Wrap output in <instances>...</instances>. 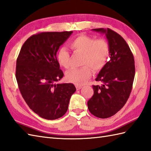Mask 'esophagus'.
Returning <instances> with one entry per match:
<instances>
[{
	"instance_id": "1",
	"label": "esophagus",
	"mask_w": 151,
	"mask_h": 151,
	"mask_svg": "<svg viewBox=\"0 0 151 151\" xmlns=\"http://www.w3.org/2000/svg\"><path fill=\"white\" fill-rule=\"evenodd\" d=\"M76 89L77 90H79L80 89L82 88V86H81V85H76Z\"/></svg>"
}]
</instances>
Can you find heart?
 I'll return each instance as SVG.
<instances>
[{
    "mask_svg": "<svg viewBox=\"0 0 151 151\" xmlns=\"http://www.w3.org/2000/svg\"><path fill=\"white\" fill-rule=\"evenodd\" d=\"M70 46L77 52L83 54L81 68H73L67 71V81L76 85H83L92 74L91 68L95 72L99 71L106 64L109 55V45L105 40L97 39L91 37L80 35L70 42ZM59 64L68 68L70 64V53L66 48L62 46L57 53Z\"/></svg>",
    "mask_w": 151,
    "mask_h": 151,
    "instance_id": "heart-1",
    "label": "heart"
}]
</instances>
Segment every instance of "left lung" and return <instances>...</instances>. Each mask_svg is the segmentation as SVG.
<instances>
[{
  "mask_svg": "<svg viewBox=\"0 0 151 151\" xmlns=\"http://www.w3.org/2000/svg\"><path fill=\"white\" fill-rule=\"evenodd\" d=\"M92 30L105 35L110 61L97 76L96 81L102 85H93L94 92L87 105L93 116L108 118L121 110L129 98L135 75L134 59L129 46L118 33L109 28Z\"/></svg>",
  "mask_w": 151,
  "mask_h": 151,
  "instance_id": "left-lung-1",
  "label": "left lung"
}]
</instances>
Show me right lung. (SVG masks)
<instances>
[{"label":"right lung","mask_w":151,"mask_h":151,"mask_svg":"<svg viewBox=\"0 0 151 151\" xmlns=\"http://www.w3.org/2000/svg\"><path fill=\"white\" fill-rule=\"evenodd\" d=\"M73 32H42L33 35L22 45L17 59L16 79L22 96L40 117L49 120L66 112L72 95V83H55L64 76L57 52Z\"/></svg>","instance_id":"add662e5"}]
</instances>
